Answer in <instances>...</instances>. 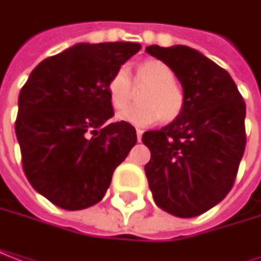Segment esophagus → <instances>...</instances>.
Wrapping results in <instances>:
<instances>
[{
  "label": "esophagus",
  "mask_w": 261,
  "mask_h": 261,
  "mask_svg": "<svg viewBox=\"0 0 261 261\" xmlns=\"http://www.w3.org/2000/svg\"><path fill=\"white\" fill-rule=\"evenodd\" d=\"M142 134H143V130L142 129H136V136H138V141L141 142L142 139Z\"/></svg>",
  "instance_id": "esophagus-1"
}]
</instances>
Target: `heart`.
Instances as JSON below:
<instances>
[{"mask_svg": "<svg viewBox=\"0 0 261 261\" xmlns=\"http://www.w3.org/2000/svg\"><path fill=\"white\" fill-rule=\"evenodd\" d=\"M134 86L144 89L138 98L141 103L120 112V120L135 126H148L158 119L172 122L183 112L185 93L175 84L172 69L162 61L148 59L136 66ZM134 90L126 69L119 68L108 82V95L113 109H124L133 100Z\"/></svg>", "mask_w": 261, "mask_h": 261, "instance_id": "heart-1", "label": "heart"}]
</instances>
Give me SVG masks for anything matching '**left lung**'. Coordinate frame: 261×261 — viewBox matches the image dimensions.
I'll use <instances>...</instances> for the list:
<instances>
[{
    "instance_id": "8db88e82",
    "label": "left lung",
    "mask_w": 261,
    "mask_h": 261,
    "mask_svg": "<svg viewBox=\"0 0 261 261\" xmlns=\"http://www.w3.org/2000/svg\"><path fill=\"white\" fill-rule=\"evenodd\" d=\"M173 71L185 93L177 119L148 130L145 166L158 207L177 217H195L227 196L246 148V103L227 71L186 45L146 46Z\"/></svg>"
}]
</instances>
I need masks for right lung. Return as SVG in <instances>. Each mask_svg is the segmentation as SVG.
<instances>
[{
    "mask_svg": "<svg viewBox=\"0 0 261 261\" xmlns=\"http://www.w3.org/2000/svg\"><path fill=\"white\" fill-rule=\"evenodd\" d=\"M139 49L135 42L73 45L38 64L19 92L22 168L32 188L61 209L100 202L136 143L130 123H108V82Z\"/></svg>",
    "mask_w": 261,
    "mask_h": 261,
    "instance_id": "add662e5",
    "label": "right lung"
}]
</instances>
